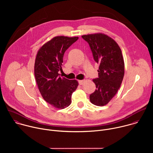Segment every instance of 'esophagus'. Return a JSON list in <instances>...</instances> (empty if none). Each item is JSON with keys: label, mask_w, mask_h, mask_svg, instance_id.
I'll list each match as a JSON object with an SVG mask.
<instances>
[{"label": "esophagus", "mask_w": 153, "mask_h": 153, "mask_svg": "<svg viewBox=\"0 0 153 153\" xmlns=\"http://www.w3.org/2000/svg\"><path fill=\"white\" fill-rule=\"evenodd\" d=\"M84 82H85L84 80H78V82H79V85H83Z\"/></svg>", "instance_id": "obj_1"}]
</instances>
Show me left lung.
<instances>
[{
    "label": "left lung",
    "instance_id": "left-lung-1",
    "mask_svg": "<svg viewBox=\"0 0 153 153\" xmlns=\"http://www.w3.org/2000/svg\"><path fill=\"white\" fill-rule=\"evenodd\" d=\"M88 42L94 60L99 64L98 77L94 79L96 89L90 95L91 102L103 106L110 102L119 90L124 76V62L117 43L103 34L82 36Z\"/></svg>",
    "mask_w": 153,
    "mask_h": 153
}]
</instances>
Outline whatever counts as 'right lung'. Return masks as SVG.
Wrapping results in <instances>:
<instances>
[{
	"instance_id": "1",
	"label": "right lung",
	"mask_w": 153,
	"mask_h": 153,
	"mask_svg": "<svg viewBox=\"0 0 153 153\" xmlns=\"http://www.w3.org/2000/svg\"><path fill=\"white\" fill-rule=\"evenodd\" d=\"M79 39L57 36L39 50L34 64V76L39 90L44 100L56 108H65L71 103V96L76 90V80L61 78L65 52Z\"/></svg>"
}]
</instances>
